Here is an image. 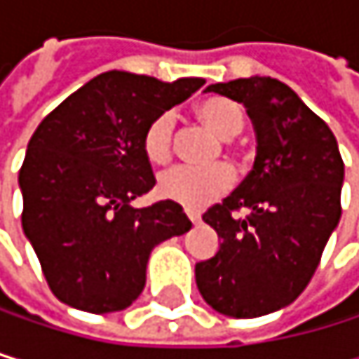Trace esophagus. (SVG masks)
<instances>
[{"label":"esophagus","instance_id":"esophagus-1","mask_svg":"<svg viewBox=\"0 0 359 359\" xmlns=\"http://www.w3.org/2000/svg\"><path fill=\"white\" fill-rule=\"evenodd\" d=\"M185 213H187V217H189L191 224H198V222H200V213H196V211H191V209H187Z\"/></svg>","mask_w":359,"mask_h":359}]
</instances>
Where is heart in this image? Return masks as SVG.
<instances>
[{
  "instance_id": "obj_1",
  "label": "heart",
  "mask_w": 359,
  "mask_h": 359,
  "mask_svg": "<svg viewBox=\"0 0 359 359\" xmlns=\"http://www.w3.org/2000/svg\"><path fill=\"white\" fill-rule=\"evenodd\" d=\"M198 116L206 127L219 137L232 140L243 131V111L237 103L228 99H209L198 105ZM174 114H159L144 131V155L153 163H165L172 155L174 140ZM234 185L232 168L219 163L213 168H189L176 165L159 176L157 191L161 198L183 204L185 209H204L206 204L228 194Z\"/></svg>"
}]
</instances>
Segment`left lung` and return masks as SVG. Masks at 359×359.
Returning <instances> with one entry per match:
<instances>
[{"label":"left lung","mask_w":359,"mask_h":359,"mask_svg":"<svg viewBox=\"0 0 359 359\" xmlns=\"http://www.w3.org/2000/svg\"><path fill=\"white\" fill-rule=\"evenodd\" d=\"M204 92L243 103L256 159L245 181L202 215L222 243L196 265V284L219 314L254 319L293 304L319 267L342 213L344 163L330 127L286 83L256 75ZM239 208L250 215L234 218Z\"/></svg>","instance_id":"1"}]
</instances>
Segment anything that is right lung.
<instances>
[{
    "instance_id": "right-lung-1",
    "label": "right lung",
    "mask_w": 359,
    "mask_h": 359,
    "mask_svg": "<svg viewBox=\"0 0 359 359\" xmlns=\"http://www.w3.org/2000/svg\"><path fill=\"white\" fill-rule=\"evenodd\" d=\"M200 77L172 83L109 71L62 101L34 131L19 172L23 232L53 295L92 314L129 308L146 284L150 252L191 228L183 206L135 209L155 187L144 131L183 103Z\"/></svg>"
}]
</instances>
